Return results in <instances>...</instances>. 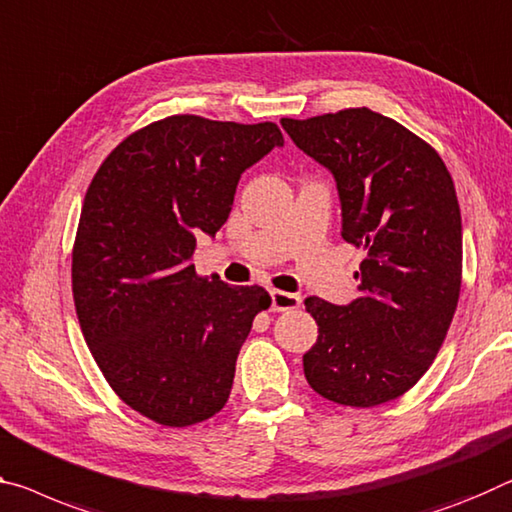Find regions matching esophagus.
<instances>
[{
    "instance_id": "obj_1",
    "label": "esophagus",
    "mask_w": 512,
    "mask_h": 512,
    "mask_svg": "<svg viewBox=\"0 0 512 512\" xmlns=\"http://www.w3.org/2000/svg\"><path fill=\"white\" fill-rule=\"evenodd\" d=\"M271 310L273 312H287V310H296L300 307V296L298 294H289V291H280V289H271Z\"/></svg>"
}]
</instances>
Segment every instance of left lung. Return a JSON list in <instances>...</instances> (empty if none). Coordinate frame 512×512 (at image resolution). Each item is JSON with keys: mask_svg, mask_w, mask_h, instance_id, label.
Returning <instances> with one entry per match:
<instances>
[{"mask_svg": "<svg viewBox=\"0 0 512 512\" xmlns=\"http://www.w3.org/2000/svg\"><path fill=\"white\" fill-rule=\"evenodd\" d=\"M280 125L335 177L342 237L367 253L358 298H305L319 326L305 378L339 405L387 403L431 367L456 312L462 223L453 180L431 145L367 107Z\"/></svg>", "mask_w": 512, "mask_h": 512, "instance_id": "left-lung-1", "label": "left lung"}]
</instances>
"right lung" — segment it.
Wrapping results in <instances>:
<instances>
[{"instance_id":"obj_1","label":"right lung","mask_w":512,"mask_h":512,"mask_svg":"<svg viewBox=\"0 0 512 512\" xmlns=\"http://www.w3.org/2000/svg\"><path fill=\"white\" fill-rule=\"evenodd\" d=\"M285 139L275 123L170 116L118 145L86 191L72 250L79 326L129 408L182 428L230 399L262 287L198 278L196 237H216L241 175Z\"/></svg>"}]
</instances>
